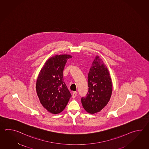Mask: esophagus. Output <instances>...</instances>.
I'll use <instances>...</instances> for the list:
<instances>
[{"mask_svg":"<svg viewBox=\"0 0 149 149\" xmlns=\"http://www.w3.org/2000/svg\"><path fill=\"white\" fill-rule=\"evenodd\" d=\"M77 96V92H73V94H72V98H75Z\"/></svg>","mask_w":149,"mask_h":149,"instance_id":"obj_1","label":"esophagus"}]
</instances>
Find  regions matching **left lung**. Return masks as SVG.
I'll use <instances>...</instances> for the list:
<instances>
[{"mask_svg": "<svg viewBox=\"0 0 149 149\" xmlns=\"http://www.w3.org/2000/svg\"><path fill=\"white\" fill-rule=\"evenodd\" d=\"M88 93L81 98V103L89 113H97L104 108L111 97L112 85L110 73L98 56L92 63L88 75Z\"/></svg>", "mask_w": 149, "mask_h": 149, "instance_id": "1", "label": "left lung"}]
</instances>
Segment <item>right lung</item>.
Returning a JSON list of instances; mask_svg holds the SVG:
<instances>
[{
	"instance_id": "obj_1",
	"label": "right lung",
	"mask_w": 149,
	"mask_h": 149,
	"mask_svg": "<svg viewBox=\"0 0 149 149\" xmlns=\"http://www.w3.org/2000/svg\"><path fill=\"white\" fill-rule=\"evenodd\" d=\"M69 55H56L45 64L39 74L36 91L42 105L53 114L61 112L71 97L64 82L63 71Z\"/></svg>"
}]
</instances>
